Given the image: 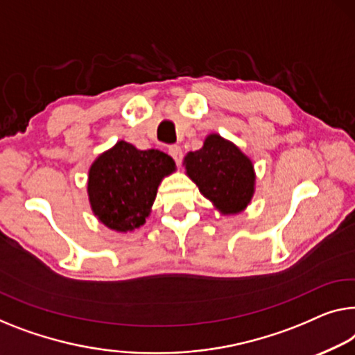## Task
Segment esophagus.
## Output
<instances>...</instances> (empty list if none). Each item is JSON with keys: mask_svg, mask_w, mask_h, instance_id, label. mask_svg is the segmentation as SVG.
<instances>
[{"mask_svg": "<svg viewBox=\"0 0 355 355\" xmlns=\"http://www.w3.org/2000/svg\"><path fill=\"white\" fill-rule=\"evenodd\" d=\"M168 155H171V156L173 157V161H175L177 164L182 162L183 153H182V148H180L178 145H172V146H168Z\"/></svg>", "mask_w": 355, "mask_h": 355, "instance_id": "34e87169", "label": "esophagus"}]
</instances>
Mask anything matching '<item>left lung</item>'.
I'll return each mask as SVG.
<instances>
[{"label":"left lung","mask_w":355,"mask_h":355,"mask_svg":"<svg viewBox=\"0 0 355 355\" xmlns=\"http://www.w3.org/2000/svg\"><path fill=\"white\" fill-rule=\"evenodd\" d=\"M188 177L221 214L244 210L255 193L253 164L234 144L210 134L204 146L184 157Z\"/></svg>","instance_id":"obj_1"}]
</instances>
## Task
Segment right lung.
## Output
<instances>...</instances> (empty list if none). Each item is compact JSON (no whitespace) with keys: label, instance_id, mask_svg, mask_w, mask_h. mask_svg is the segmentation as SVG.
<instances>
[{"label":"right lung","instance_id":"right-lung-1","mask_svg":"<svg viewBox=\"0 0 355 355\" xmlns=\"http://www.w3.org/2000/svg\"><path fill=\"white\" fill-rule=\"evenodd\" d=\"M175 162L159 150H137L121 140L89 168L87 194L94 215L107 228L127 232L140 228L150 215L162 178Z\"/></svg>","mask_w":355,"mask_h":355}]
</instances>
